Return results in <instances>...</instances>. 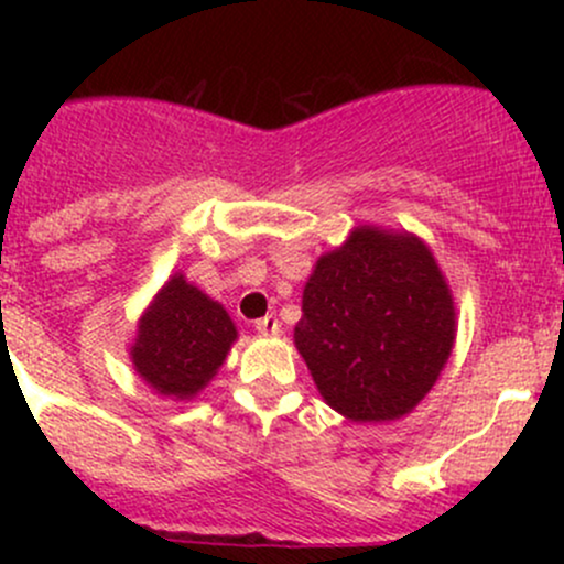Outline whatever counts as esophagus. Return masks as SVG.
<instances>
[{
	"instance_id": "1",
	"label": "esophagus",
	"mask_w": 564,
	"mask_h": 564,
	"mask_svg": "<svg viewBox=\"0 0 564 564\" xmlns=\"http://www.w3.org/2000/svg\"><path fill=\"white\" fill-rule=\"evenodd\" d=\"M254 328H257V334H262V336H273V334H278L281 332V323H278V318L273 313L270 315H264V318H260L254 323Z\"/></svg>"
}]
</instances>
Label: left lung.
I'll return each instance as SVG.
<instances>
[{"instance_id": "left-lung-1", "label": "left lung", "mask_w": 564, "mask_h": 564, "mask_svg": "<svg viewBox=\"0 0 564 564\" xmlns=\"http://www.w3.org/2000/svg\"><path fill=\"white\" fill-rule=\"evenodd\" d=\"M456 339L453 294L413 232L358 225L315 262L294 345L315 387L352 422H392L432 390Z\"/></svg>"}]
</instances>
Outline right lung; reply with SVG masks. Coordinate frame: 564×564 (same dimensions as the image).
Masks as SVG:
<instances>
[{
    "instance_id": "obj_1",
    "label": "right lung",
    "mask_w": 564,
    "mask_h": 564,
    "mask_svg": "<svg viewBox=\"0 0 564 564\" xmlns=\"http://www.w3.org/2000/svg\"><path fill=\"white\" fill-rule=\"evenodd\" d=\"M236 339L228 310L177 273L142 313L129 358L159 394L191 400L215 379Z\"/></svg>"
}]
</instances>
